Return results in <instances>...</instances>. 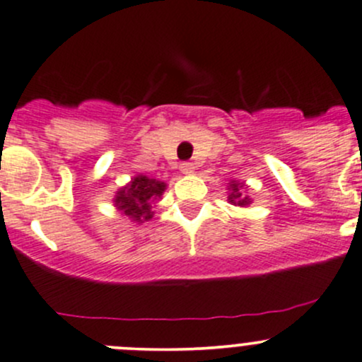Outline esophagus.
Here are the masks:
<instances>
[{"instance_id": "esophagus-1", "label": "esophagus", "mask_w": 362, "mask_h": 362, "mask_svg": "<svg viewBox=\"0 0 362 362\" xmlns=\"http://www.w3.org/2000/svg\"><path fill=\"white\" fill-rule=\"evenodd\" d=\"M180 171H182V173H185V175L192 173V171H194L192 163H180Z\"/></svg>"}]
</instances>
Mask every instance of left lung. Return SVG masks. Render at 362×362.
<instances>
[{"instance_id": "obj_1", "label": "left lung", "mask_w": 362, "mask_h": 362, "mask_svg": "<svg viewBox=\"0 0 362 362\" xmlns=\"http://www.w3.org/2000/svg\"><path fill=\"white\" fill-rule=\"evenodd\" d=\"M229 187H230V194H229V201H230V203L235 204V206H248V204L251 203L250 197L248 196H243V192L239 191V185L232 182ZM241 187H243V185H241Z\"/></svg>"}]
</instances>
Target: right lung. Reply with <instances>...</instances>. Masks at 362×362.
I'll return each instance as SVG.
<instances>
[{
	"label": "right lung",
	"mask_w": 362,
	"mask_h": 362,
	"mask_svg": "<svg viewBox=\"0 0 362 362\" xmlns=\"http://www.w3.org/2000/svg\"><path fill=\"white\" fill-rule=\"evenodd\" d=\"M165 187L166 185L163 182L139 175L133 178L132 184L117 192L114 203H116L117 210L123 211L127 216L136 222H146L152 218V201L161 196Z\"/></svg>",
	"instance_id": "add662e5"
}]
</instances>
